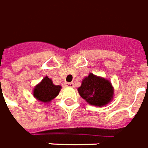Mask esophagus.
I'll use <instances>...</instances> for the list:
<instances>
[{
  "mask_svg": "<svg viewBox=\"0 0 148 148\" xmlns=\"http://www.w3.org/2000/svg\"><path fill=\"white\" fill-rule=\"evenodd\" d=\"M66 87H71V88H73L74 87V83L73 82H66L65 83Z\"/></svg>",
  "mask_w": 148,
  "mask_h": 148,
  "instance_id": "34e87169",
  "label": "esophagus"
}]
</instances>
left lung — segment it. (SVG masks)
<instances>
[{
	"mask_svg": "<svg viewBox=\"0 0 148 148\" xmlns=\"http://www.w3.org/2000/svg\"><path fill=\"white\" fill-rule=\"evenodd\" d=\"M78 92L87 103L97 107L106 106L114 97V88L112 82L93 73H89L82 79Z\"/></svg>",
	"mask_w": 148,
	"mask_h": 148,
	"instance_id": "1",
	"label": "left lung"
}]
</instances>
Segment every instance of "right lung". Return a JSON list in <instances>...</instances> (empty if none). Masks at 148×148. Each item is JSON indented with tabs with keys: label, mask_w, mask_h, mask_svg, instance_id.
<instances>
[{
	"label": "right lung",
	"mask_w": 148,
	"mask_h": 148,
	"mask_svg": "<svg viewBox=\"0 0 148 148\" xmlns=\"http://www.w3.org/2000/svg\"><path fill=\"white\" fill-rule=\"evenodd\" d=\"M62 86L54 85L51 79L46 75L34 88L33 95L40 102L47 104L57 96Z\"/></svg>",
	"instance_id": "right-lung-1"
}]
</instances>
